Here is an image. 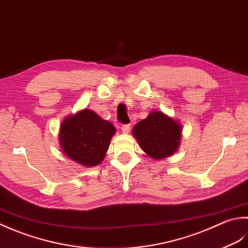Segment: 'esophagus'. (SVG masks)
<instances>
[{
	"label": "esophagus",
	"mask_w": 248,
	"mask_h": 248,
	"mask_svg": "<svg viewBox=\"0 0 248 248\" xmlns=\"http://www.w3.org/2000/svg\"><path fill=\"white\" fill-rule=\"evenodd\" d=\"M121 129H122V131L124 134H127L129 129H130V125L129 124H123L122 127H121Z\"/></svg>",
	"instance_id": "1"
}]
</instances>
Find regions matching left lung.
Wrapping results in <instances>:
<instances>
[{
  "label": "left lung",
  "instance_id": "1",
  "mask_svg": "<svg viewBox=\"0 0 248 248\" xmlns=\"http://www.w3.org/2000/svg\"><path fill=\"white\" fill-rule=\"evenodd\" d=\"M133 134L144 152L154 159H161L175 152L180 144L181 126L159 111L135 125Z\"/></svg>",
  "mask_w": 248,
  "mask_h": 248
}]
</instances>
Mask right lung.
I'll list each match as a JSON object with an SVG mask.
<instances>
[{
  "mask_svg": "<svg viewBox=\"0 0 248 248\" xmlns=\"http://www.w3.org/2000/svg\"><path fill=\"white\" fill-rule=\"evenodd\" d=\"M115 129L109 121L84 109L61 125V144L70 159L85 167L98 165L105 157Z\"/></svg>",
  "mask_w": 248,
  "mask_h": 248,
  "instance_id": "obj_1",
  "label": "right lung"
}]
</instances>
